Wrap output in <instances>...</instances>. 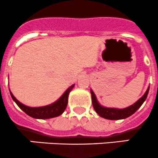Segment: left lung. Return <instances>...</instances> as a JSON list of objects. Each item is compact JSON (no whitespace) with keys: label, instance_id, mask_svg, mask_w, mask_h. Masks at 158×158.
<instances>
[{"label":"left lung","instance_id":"left-lung-1","mask_svg":"<svg viewBox=\"0 0 158 158\" xmlns=\"http://www.w3.org/2000/svg\"><path fill=\"white\" fill-rule=\"evenodd\" d=\"M150 86L147 89L146 92L137 101H136L134 104L129 106V107H125L124 109H118V108H114V107H106L100 104L98 102V99L96 98V95L94 93L93 90L90 89V94H91V98H92V104L94 108L95 111L98 113L99 116L101 118H105V119L108 120H121L125 119V118H128V117L131 116L133 114L135 113L137 110L140 107V106L143 104L146 100L147 97H148V92H149Z\"/></svg>","mask_w":158,"mask_h":158}]
</instances>
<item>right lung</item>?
<instances>
[{
	"label": "right lung",
	"mask_w": 158,
	"mask_h": 158,
	"mask_svg": "<svg viewBox=\"0 0 158 158\" xmlns=\"http://www.w3.org/2000/svg\"><path fill=\"white\" fill-rule=\"evenodd\" d=\"M75 84L70 86L68 89L64 91V93L61 95L58 100L55 102L52 103L51 104H48L46 106H42V107H31L28 106L24 105V104L20 102L17 98H15L10 90V96L12 99L14 100L15 103L18 104V107L21 109L24 112H25L27 115L33 118L36 119H50V118H56V117L60 116V114L64 113V111L66 109L68 103V96H69L70 92L73 89Z\"/></svg>",
	"instance_id": "right-lung-1"
}]
</instances>
